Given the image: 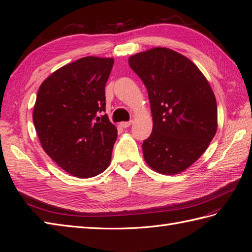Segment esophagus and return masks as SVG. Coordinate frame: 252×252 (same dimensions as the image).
Listing matches in <instances>:
<instances>
[{
  "label": "esophagus",
  "instance_id": "obj_1",
  "mask_svg": "<svg viewBox=\"0 0 252 252\" xmlns=\"http://www.w3.org/2000/svg\"><path fill=\"white\" fill-rule=\"evenodd\" d=\"M132 125V121H126V122H121L120 126L122 127H129Z\"/></svg>",
  "mask_w": 252,
  "mask_h": 252
}]
</instances>
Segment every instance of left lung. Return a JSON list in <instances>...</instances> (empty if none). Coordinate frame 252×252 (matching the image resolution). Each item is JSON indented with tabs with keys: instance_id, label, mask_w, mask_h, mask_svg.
Returning a JSON list of instances; mask_svg holds the SVG:
<instances>
[{
	"instance_id": "8db88e82",
	"label": "left lung",
	"mask_w": 252,
	"mask_h": 252,
	"mask_svg": "<svg viewBox=\"0 0 252 252\" xmlns=\"http://www.w3.org/2000/svg\"><path fill=\"white\" fill-rule=\"evenodd\" d=\"M149 93L153 131L143 142L144 159L162 175L186 170L203 154L218 130L214 93L195 64L168 48L129 58Z\"/></svg>"
}]
</instances>
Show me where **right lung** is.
I'll return each mask as SVG.
<instances>
[{
  "instance_id": "obj_1",
  "label": "right lung",
  "mask_w": 252,
  "mask_h": 252,
  "mask_svg": "<svg viewBox=\"0 0 252 252\" xmlns=\"http://www.w3.org/2000/svg\"><path fill=\"white\" fill-rule=\"evenodd\" d=\"M112 58L85 57L53 72L39 87L32 120L43 151L62 169L91 178L107 169L117 127L107 115L105 86Z\"/></svg>"
}]
</instances>
